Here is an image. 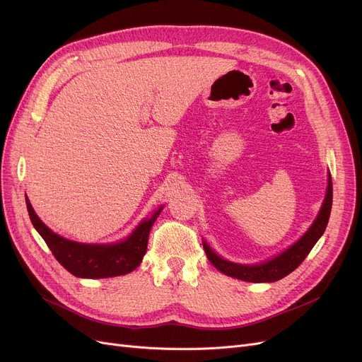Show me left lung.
<instances>
[{"label":"left lung","instance_id":"8db88e82","mask_svg":"<svg viewBox=\"0 0 362 362\" xmlns=\"http://www.w3.org/2000/svg\"><path fill=\"white\" fill-rule=\"evenodd\" d=\"M332 201H333V185H332V176L329 175V186H327V194H326L325 202H322L320 214L317 216L315 221L310 227V230L295 245H292L289 250H286L279 257L273 258L272 261L262 262L258 265H240V264L229 262L220 258L217 254H214L210 246L204 242L205 254L217 270L230 277H235L243 281H252V283L277 281L284 276L291 274L295 269L299 267V264L307 258V255L313 250V246L317 243L321 235L325 233L329 223L330 211H332Z\"/></svg>","mask_w":362,"mask_h":362}]
</instances>
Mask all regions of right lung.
<instances>
[{"label":"right lung","instance_id":"right-lung-1","mask_svg":"<svg viewBox=\"0 0 362 362\" xmlns=\"http://www.w3.org/2000/svg\"><path fill=\"white\" fill-rule=\"evenodd\" d=\"M26 205L33 227L42 236L55 259L73 276L85 279L116 277L135 270L146 252L151 227L163 210L160 208L149 220H144L138 229L123 242L88 245L71 242L54 233L35 214L28 198Z\"/></svg>","mask_w":362,"mask_h":362}]
</instances>
